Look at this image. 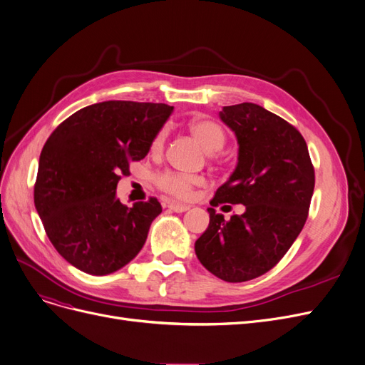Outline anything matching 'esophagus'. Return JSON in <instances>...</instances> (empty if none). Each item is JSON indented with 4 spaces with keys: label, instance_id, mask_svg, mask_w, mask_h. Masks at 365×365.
<instances>
[{
    "label": "esophagus",
    "instance_id": "obj_1",
    "mask_svg": "<svg viewBox=\"0 0 365 365\" xmlns=\"http://www.w3.org/2000/svg\"><path fill=\"white\" fill-rule=\"evenodd\" d=\"M168 209L173 210V212H176V213H183V212L189 210V205H186V204H179V202H171V204L168 205Z\"/></svg>",
    "mask_w": 365,
    "mask_h": 365
}]
</instances>
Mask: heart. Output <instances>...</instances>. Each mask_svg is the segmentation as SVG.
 Masks as SVG:
<instances>
[{
	"label": "heart",
	"mask_w": 365,
	"mask_h": 365,
	"mask_svg": "<svg viewBox=\"0 0 365 365\" xmlns=\"http://www.w3.org/2000/svg\"><path fill=\"white\" fill-rule=\"evenodd\" d=\"M187 130L191 133L192 138L207 153L220 150L227 141V135L225 131L222 130V126L210 119H194L187 125ZM165 130H161L156 134V137L152 141L153 152L163 150L165 143ZM158 185L174 197L187 198L191 195L194 187L202 185V179L197 176H187V174L180 173H165L158 179Z\"/></svg>",
	"instance_id": "obj_1"
}]
</instances>
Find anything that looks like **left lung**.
<instances>
[{
	"label": "left lung",
	"instance_id": "obj_1",
	"mask_svg": "<svg viewBox=\"0 0 365 365\" xmlns=\"http://www.w3.org/2000/svg\"><path fill=\"white\" fill-rule=\"evenodd\" d=\"M219 118L235 134L239 153L210 201L195 253L212 274L239 283L272 270L292 246L306 224L314 170L303 135L264 107L225 106ZM224 202L243 203L245 213L225 221L212 209Z\"/></svg>",
	"mask_w": 365,
	"mask_h": 365
}]
</instances>
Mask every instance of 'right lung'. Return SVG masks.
<instances>
[{
  "label": "right lung",
  "mask_w": 365,
  "mask_h": 365,
  "mask_svg": "<svg viewBox=\"0 0 365 365\" xmlns=\"http://www.w3.org/2000/svg\"><path fill=\"white\" fill-rule=\"evenodd\" d=\"M173 108L103 101L81 108L47 138L34 187L36 209L59 255L81 272L115 273L143 247L161 204L150 198L128 207L116 186L130 163L149 153Z\"/></svg>",
  "instance_id": "right-lung-1"
}]
</instances>
